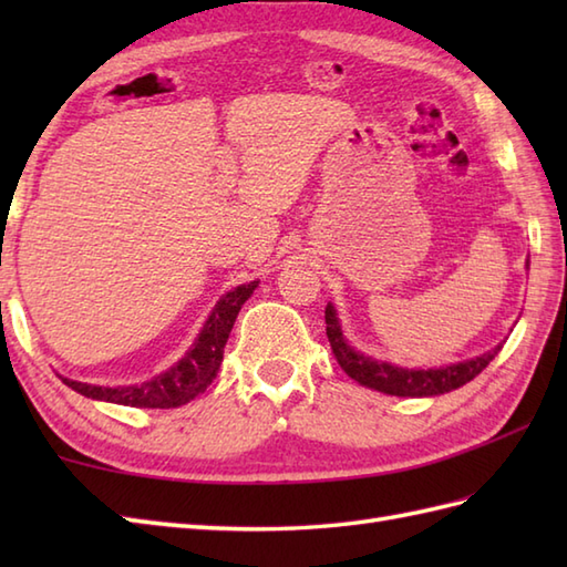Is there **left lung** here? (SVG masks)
I'll return each mask as SVG.
<instances>
[{"label":"left lung","instance_id":"left-lung-1","mask_svg":"<svg viewBox=\"0 0 567 567\" xmlns=\"http://www.w3.org/2000/svg\"><path fill=\"white\" fill-rule=\"evenodd\" d=\"M327 336H329L336 363L343 368L348 378L365 384L370 390L394 394V396H433V394H445L451 390L463 388L465 382L477 378L480 372L489 365V360L502 351V343H499L483 355L465 360V363H453L445 368H429V370L400 368V365L384 363V360H375L370 355L358 353L355 348L348 346L333 305H327Z\"/></svg>","mask_w":567,"mask_h":567}]
</instances>
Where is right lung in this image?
Wrapping results in <instances>:
<instances>
[{
	"mask_svg": "<svg viewBox=\"0 0 567 567\" xmlns=\"http://www.w3.org/2000/svg\"><path fill=\"white\" fill-rule=\"evenodd\" d=\"M258 287V280L248 285H238L231 292H226L212 315L199 331L195 346L189 348L183 360L155 375L148 382L141 384H128V388H100V384H87L78 380H68L58 375L68 388L75 392L90 396V400H102V402H114L124 406H141V409H171V406H183L189 400H195L197 394L209 388L212 380L219 372V365L224 360V346L228 341V333L234 329V321L238 317L240 307H244L246 299L252 295Z\"/></svg>",
	"mask_w": 567,
	"mask_h": 567,
	"instance_id": "add662e5",
	"label": "right lung"
}]
</instances>
